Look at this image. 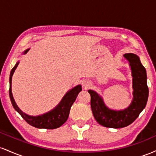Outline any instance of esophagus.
<instances>
[{"instance_id":"1","label":"esophagus","mask_w":156,"mask_h":156,"mask_svg":"<svg viewBox=\"0 0 156 156\" xmlns=\"http://www.w3.org/2000/svg\"><path fill=\"white\" fill-rule=\"evenodd\" d=\"M90 86H91V83H89V81L86 80V81L83 82V87L85 89H87L88 88H89V87H90Z\"/></svg>"}]
</instances>
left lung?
<instances>
[{
    "instance_id": "left-lung-1",
    "label": "left lung",
    "mask_w": 156,
    "mask_h": 156,
    "mask_svg": "<svg viewBox=\"0 0 156 156\" xmlns=\"http://www.w3.org/2000/svg\"><path fill=\"white\" fill-rule=\"evenodd\" d=\"M123 56L129 63L133 78V99L127 108L122 110L108 108L98 92L92 89L88 90L91 95V108L94 119L100 125L106 128H121L130 125L145 108L147 102L149 89L145 68L136 54L125 53Z\"/></svg>"
}]
</instances>
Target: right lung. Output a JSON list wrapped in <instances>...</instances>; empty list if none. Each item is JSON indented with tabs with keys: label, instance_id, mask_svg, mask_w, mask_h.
<instances>
[{
	"label": "right lung",
	"instance_id": "1",
	"mask_svg": "<svg viewBox=\"0 0 156 156\" xmlns=\"http://www.w3.org/2000/svg\"><path fill=\"white\" fill-rule=\"evenodd\" d=\"M29 50L30 49L26 50L24 52H23V54H26ZM19 63L20 62L18 61L16 63L15 67L12 68V69L11 70L9 77V97L14 108L31 126L35 127L37 128H45V129H55V128H59L67 120L71 106L76 100L78 94L82 90L81 85L79 84V85H77L75 87H73V89H69L64 94V96L62 99V101L59 102V103L50 112L38 116L28 115V114L23 112L17 106L12 92V76H13L14 73H15L16 68L17 67Z\"/></svg>",
	"mask_w": 156,
	"mask_h": 156
}]
</instances>
